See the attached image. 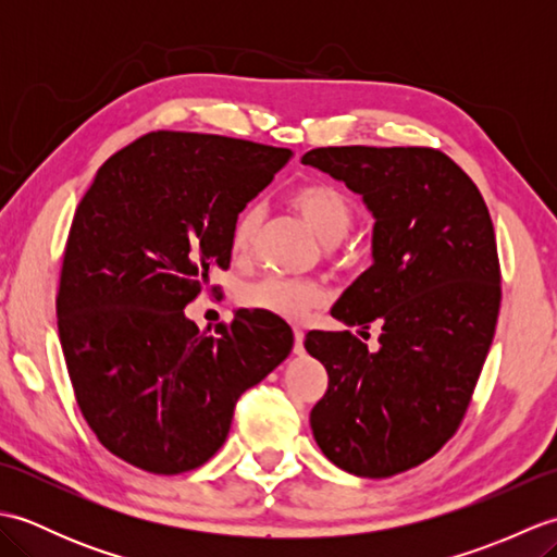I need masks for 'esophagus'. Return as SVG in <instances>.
Segmentation results:
<instances>
[{"instance_id": "1", "label": "esophagus", "mask_w": 557, "mask_h": 557, "mask_svg": "<svg viewBox=\"0 0 557 557\" xmlns=\"http://www.w3.org/2000/svg\"><path fill=\"white\" fill-rule=\"evenodd\" d=\"M294 354L301 357L304 354V330L301 327H294Z\"/></svg>"}]
</instances>
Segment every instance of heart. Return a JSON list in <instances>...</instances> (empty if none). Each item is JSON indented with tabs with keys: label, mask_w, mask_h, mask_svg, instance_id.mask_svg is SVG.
<instances>
[{
	"label": "heart",
	"mask_w": 557,
	"mask_h": 557,
	"mask_svg": "<svg viewBox=\"0 0 557 557\" xmlns=\"http://www.w3.org/2000/svg\"><path fill=\"white\" fill-rule=\"evenodd\" d=\"M292 208L299 212L304 222L325 246H335L345 239L351 230L354 210L345 194L330 184H309L292 194ZM263 220L260 206H248L242 210L232 227V248L236 256L251 251L256 234ZM321 289L311 282L289 280V277H260L244 285L239 299L246 309L265 311L277 318H301L306 311L321 301Z\"/></svg>",
	"instance_id": "obj_1"
}]
</instances>
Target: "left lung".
<instances>
[{"label":"left lung","mask_w":557,"mask_h":557,"mask_svg":"<svg viewBox=\"0 0 557 557\" xmlns=\"http://www.w3.org/2000/svg\"><path fill=\"white\" fill-rule=\"evenodd\" d=\"M301 162L359 194L375 220L373 263L330 313L359 333L381 325L377 349L349 330L306 335L327 371L311 431L349 474L395 476L453 437L488 357L500 309L493 222L441 150L315 148Z\"/></svg>","instance_id":"left-lung-1"}]
</instances>
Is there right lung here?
Masks as SVG:
<instances>
[{
  "instance_id": "1",
  "label": "right lung",
  "mask_w": 557,
  "mask_h": 557,
  "mask_svg": "<svg viewBox=\"0 0 557 557\" xmlns=\"http://www.w3.org/2000/svg\"><path fill=\"white\" fill-rule=\"evenodd\" d=\"M294 152L156 132L102 164L71 222L59 342L83 419L150 474L196 469L227 441L236 399L289 357L292 327L239 311L220 337L186 304L227 270L232 227Z\"/></svg>"
}]
</instances>
